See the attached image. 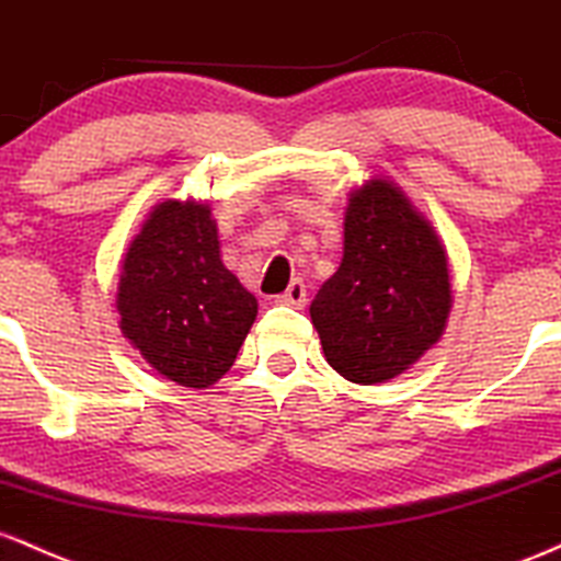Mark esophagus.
<instances>
[{"mask_svg":"<svg viewBox=\"0 0 561 561\" xmlns=\"http://www.w3.org/2000/svg\"><path fill=\"white\" fill-rule=\"evenodd\" d=\"M278 301H280V305H288V307H305V301H307L305 280L297 278V280L288 283V288L280 294Z\"/></svg>","mask_w":561,"mask_h":561,"instance_id":"obj_1","label":"esophagus"}]
</instances>
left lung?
<instances>
[{
    "instance_id": "obj_1",
    "label": "left lung",
    "mask_w": 561,
    "mask_h": 561,
    "mask_svg": "<svg viewBox=\"0 0 561 561\" xmlns=\"http://www.w3.org/2000/svg\"><path fill=\"white\" fill-rule=\"evenodd\" d=\"M448 312L437 232L400 187L368 180L344 214L342 264L310 305L325 360L347 381H389L439 342Z\"/></svg>"
}]
</instances>
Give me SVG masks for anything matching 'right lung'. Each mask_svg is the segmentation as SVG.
I'll return each instance as SVG.
<instances>
[{
    "label": "right lung",
    "instance_id": "add662e5",
    "mask_svg": "<svg viewBox=\"0 0 561 561\" xmlns=\"http://www.w3.org/2000/svg\"><path fill=\"white\" fill-rule=\"evenodd\" d=\"M124 336L180 387L222 379L256 318V299L219 260L217 222L198 201H163L124 256Z\"/></svg>",
    "mask_w": 561,
    "mask_h": 561
}]
</instances>
